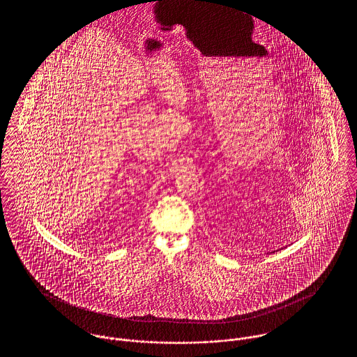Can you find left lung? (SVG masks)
<instances>
[{"label": "left lung", "mask_w": 357, "mask_h": 357, "mask_svg": "<svg viewBox=\"0 0 357 357\" xmlns=\"http://www.w3.org/2000/svg\"><path fill=\"white\" fill-rule=\"evenodd\" d=\"M273 253H274V252H273Z\"/></svg>", "instance_id": "obj_1"}]
</instances>
